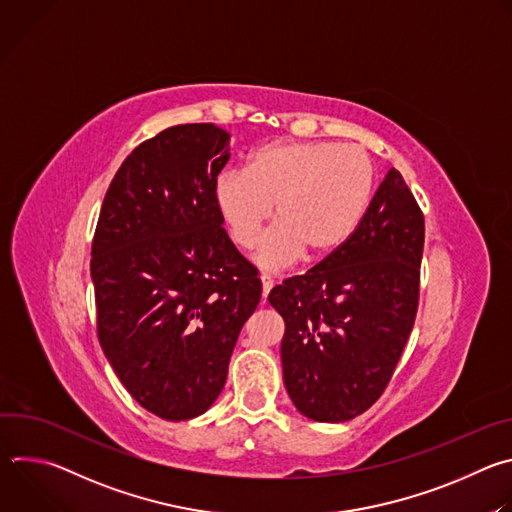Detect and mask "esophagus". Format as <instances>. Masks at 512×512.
Listing matches in <instances>:
<instances>
[{
    "instance_id": "34e87169",
    "label": "esophagus",
    "mask_w": 512,
    "mask_h": 512,
    "mask_svg": "<svg viewBox=\"0 0 512 512\" xmlns=\"http://www.w3.org/2000/svg\"><path fill=\"white\" fill-rule=\"evenodd\" d=\"M261 287H263V298H267L271 287H273V279L269 275H265V273L261 275Z\"/></svg>"
}]
</instances>
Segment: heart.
I'll use <instances>...</instances> for the list:
<instances>
[{"label":"heart","instance_id":"obj_1","mask_svg":"<svg viewBox=\"0 0 512 512\" xmlns=\"http://www.w3.org/2000/svg\"><path fill=\"white\" fill-rule=\"evenodd\" d=\"M375 186L367 150L338 141H271L255 150L245 172L227 170L214 178L212 204L231 241L251 249L261 227L255 261L283 269L306 251L322 259L338 251L360 225Z\"/></svg>","mask_w":512,"mask_h":512}]
</instances>
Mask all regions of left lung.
<instances>
[{"mask_svg":"<svg viewBox=\"0 0 512 512\" xmlns=\"http://www.w3.org/2000/svg\"><path fill=\"white\" fill-rule=\"evenodd\" d=\"M423 239V212L391 168L352 237L269 291L285 322L283 383L302 415L342 423L383 395L415 322Z\"/></svg>","mask_w":512,"mask_h":512,"instance_id":"8db88e82","label":"left lung"}]
</instances>
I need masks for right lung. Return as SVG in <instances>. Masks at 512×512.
<instances>
[{"instance_id":"obj_1","label":"right lung","mask_w":512,"mask_h":512,"mask_svg":"<svg viewBox=\"0 0 512 512\" xmlns=\"http://www.w3.org/2000/svg\"><path fill=\"white\" fill-rule=\"evenodd\" d=\"M231 135L186 123L139 143L117 170L91 249L97 334L129 395L168 421L221 395L261 300L257 269L212 204Z\"/></svg>"}]
</instances>
